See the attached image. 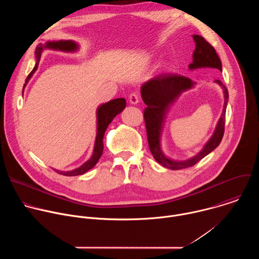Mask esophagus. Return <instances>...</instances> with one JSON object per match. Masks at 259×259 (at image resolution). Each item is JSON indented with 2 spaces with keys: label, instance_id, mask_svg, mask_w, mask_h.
<instances>
[{
  "label": "esophagus",
  "instance_id": "obj_1",
  "mask_svg": "<svg viewBox=\"0 0 259 259\" xmlns=\"http://www.w3.org/2000/svg\"><path fill=\"white\" fill-rule=\"evenodd\" d=\"M129 101H130V103H132V104H137V103L139 102V95H138V93L132 92V93L129 95Z\"/></svg>",
  "mask_w": 259,
  "mask_h": 259
}]
</instances>
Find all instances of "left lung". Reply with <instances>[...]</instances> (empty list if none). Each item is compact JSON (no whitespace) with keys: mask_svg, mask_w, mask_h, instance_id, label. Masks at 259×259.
I'll return each instance as SVG.
<instances>
[{"mask_svg":"<svg viewBox=\"0 0 259 259\" xmlns=\"http://www.w3.org/2000/svg\"><path fill=\"white\" fill-rule=\"evenodd\" d=\"M193 38L196 42V49L193 54L194 61L190 64V68L195 69L200 67H212L221 71V61L213 46L210 45L202 35L195 34L193 35ZM215 82L223 87L225 93L223 114H221L213 136L207 142L204 149L196 157L183 162H175L164 156L160 146V134L162 123L169 106L176 100L181 92L192 88L194 83L190 78L177 75V73H162V75L155 77L142 85L141 97L144 103L147 105L143 110L147 141H149L151 153L159 164L172 170L192 167L210 154L214 149H216L221 140H223L225 134L226 110L229 101V92L227 87L220 80H215Z\"/></svg>","mask_w":259,"mask_h":259,"instance_id":"1","label":"left lung"}]
</instances>
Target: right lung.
<instances>
[{
  "instance_id": "add662e5",
  "label": "right lung",
  "mask_w": 259,
  "mask_h": 259,
  "mask_svg": "<svg viewBox=\"0 0 259 259\" xmlns=\"http://www.w3.org/2000/svg\"><path fill=\"white\" fill-rule=\"evenodd\" d=\"M43 47L50 48V49H55V50H61V51H75L78 48L77 44L75 42H72V41L47 42L45 44V46L40 45L38 48H36L35 55H36V60H38V61L40 60ZM38 64H39V62H36V64L33 67V69L29 72V75L27 76V78L25 80V84L23 86V89H24L26 83L28 82V80L30 79V77L32 76V73L36 70ZM125 106H126L125 98H117V99L110 100V101L100 105L99 108L97 109V134H96V140H95L93 155L90 158V160H88L86 163H84L81 167H79V168H77L75 170H72V171H68V172H62V171H58V170H55V171L57 173H59V174L65 175V176H77V175L84 174L88 170L93 168L96 165V163L98 162V160L100 159L101 155H102V151H103V141L102 140H103L104 132H105L107 126L109 125V123L113 121V119L118 114H120L122 112V110L125 108Z\"/></svg>"
}]
</instances>
